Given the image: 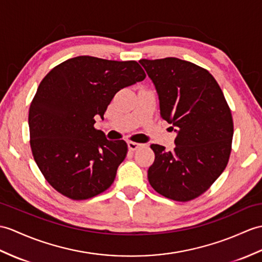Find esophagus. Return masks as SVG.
<instances>
[{"instance_id": "1", "label": "esophagus", "mask_w": 262, "mask_h": 262, "mask_svg": "<svg viewBox=\"0 0 262 262\" xmlns=\"http://www.w3.org/2000/svg\"><path fill=\"white\" fill-rule=\"evenodd\" d=\"M127 145H128L129 150H136L137 148L142 147V146H143V144L135 143V142H127Z\"/></svg>"}]
</instances>
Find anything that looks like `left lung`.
<instances>
[{"mask_svg":"<svg viewBox=\"0 0 262 262\" xmlns=\"http://www.w3.org/2000/svg\"><path fill=\"white\" fill-rule=\"evenodd\" d=\"M153 81L161 117L172 124L175 147L151 144L155 161L149 184L180 202L198 198L226 168L233 137L232 115L208 70L178 58L139 60Z\"/></svg>","mask_w":262,"mask_h":262,"instance_id":"8db88e82","label":"left lung"}]
</instances>
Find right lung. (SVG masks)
<instances>
[{
	"label": "right lung",
	"mask_w": 262,
	"mask_h": 262,
	"mask_svg": "<svg viewBox=\"0 0 262 262\" xmlns=\"http://www.w3.org/2000/svg\"><path fill=\"white\" fill-rule=\"evenodd\" d=\"M136 61L80 56L58 64L39 84L29 111L30 144L48 183L62 195L86 200L106 191L125 160L127 144L96 129L120 89L143 81Z\"/></svg>",
	"instance_id": "add662e5"
}]
</instances>
